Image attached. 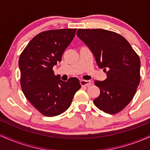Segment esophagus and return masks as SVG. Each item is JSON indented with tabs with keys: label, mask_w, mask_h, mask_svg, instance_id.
<instances>
[{
	"label": "esophagus",
	"mask_w": 150,
	"mask_h": 150,
	"mask_svg": "<svg viewBox=\"0 0 150 150\" xmlns=\"http://www.w3.org/2000/svg\"><path fill=\"white\" fill-rule=\"evenodd\" d=\"M80 83L81 86H85V87H88L91 85V81L89 80H81L80 81Z\"/></svg>",
	"instance_id": "obj_1"
}]
</instances>
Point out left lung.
I'll list each match as a JSON object with an SVG mask.
<instances>
[{"mask_svg": "<svg viewBox=\"0 0 150 150\" xmlns=\"http://www.w3.org/2000/svg\"><path fill=\"white\" fill-rule=\"evenodd\" d=\"M77 35L89 48L107 78L94 81L100 94L95 106L109 114L120 112L132 100L140 81V60L128 41L102 29H79Z\"/></svg>", "mask_w": 150, "mask_h": 150, "instance_id": "1", "label": "left lung"}]
</instances>
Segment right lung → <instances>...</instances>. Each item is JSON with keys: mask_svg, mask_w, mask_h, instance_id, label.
<instances>
[{"mask_svg": "<svg viewBox=\"0 0 150 150\" xmlns=\"http://www.w3.org/2000/svg\"><path fill=\"white\" fill-rule=\"evenodd\" d=\"M76 30L62 29L41 32L20 54L19 67L22 92L32 106L46 116L65 112L81 87L77 77L64 82L53 70V67L61 61Z\"/></svg>", "mask_w": 150, "mask_h": 150, "instance_id": "1", "label": "right lung"}]
</instances>
